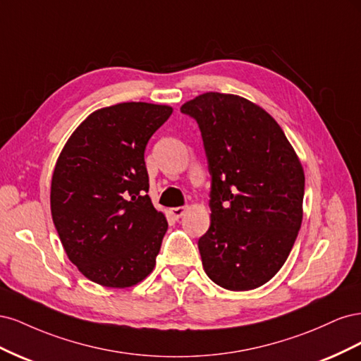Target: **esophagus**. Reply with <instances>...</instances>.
Listing matches in <instances>:
<instances>
[{
	"instance_id": "obj_1",
	"label": "esophagus",
	"mask_w": 361,
	"mask_h": 361,
	"mask_svg": "<svg viewBox=\"0 0 361 361\" xmlns=\"http://www.w3.org/2000/svg\"><path fill=\"white\" fill-rule=\"evenodd\" d=\"M185 211H187V207H185V206H178V207H171L170 214H171L174 218H180V216L185 214Z\"/></svg>"
}]
</instances>
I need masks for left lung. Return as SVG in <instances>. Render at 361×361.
I'll use <instances>...</instances> for the list:
<instances>
[{
    "label": "left lung",
    "mask_w": 361,
    "mask_h": 361,
    "mask_svg": "<svg viewBox=\"0 0 361 361\" xmlns=\"http://www.w3.org/2000/svg\"><path fill=\"white\" fill-rule=\"evenodd\" d=\"M180 111L200 128L212 178L203 269L224 289H256L277 274L298 236L300 158L276 120L245 97L207 92Z\"/></svg>",
    "instance_id": "obj_1"
}]
</instances>
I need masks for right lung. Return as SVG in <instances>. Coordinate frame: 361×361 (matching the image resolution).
<instances>
[{
    "label": "right lung",
    "instance_id": "right-lung-1",
    "mask_svg": "<svg viewBox=\"0 0 361 361\" xmlns=\"http://www.w3.org/2000/svg\"><path fill=\"white\" fill-rule=\"evenodd\" d=\"M173 108L123 102L93 111L73 130L51 180V214L81 274L130 288L157 265L167 220L147 195L145 150Z\"/></svg>",
    "mask_w": 361,
    "mask_h": 361
}]
</instances>
